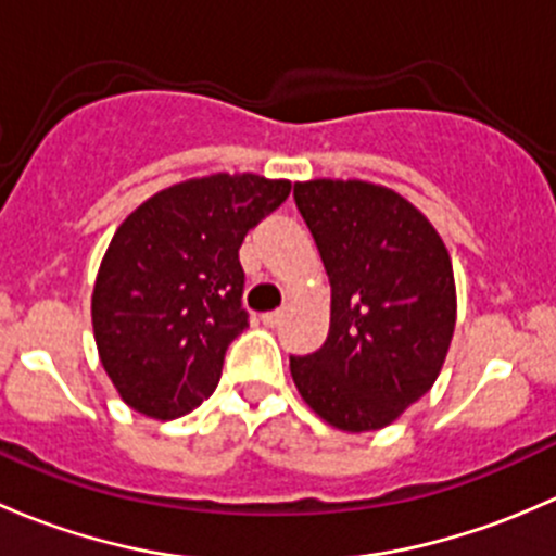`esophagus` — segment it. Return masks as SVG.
<instances>
[{"instance_id": "34e87169", "label": "esophagus", "mask_w": 556, "mask_h": 556, "mask_svg": "<svg viewBox=\"0 0 556 556\" xmlns=\"http://www.w3.org/2000/svg\"><path fill=\"white\" fill-rule=\"evenodd\" d=\"M282 317H285V309H274V312H266V314H263V323H266V325H271V328H274V325H279V323H282Z\"/></svg>"}]
</instances>
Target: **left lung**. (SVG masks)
Masks as SVG:
<instances>
[{
    "label": "left lung",
    "instance_id": "obj_1",
    "mask_svg": "<svg viewBox=\"0 0 556 556\" xmlns=\"http://www.w3.org/2000/svg\"><path fill=\"white\" fill-rule=\"evenodd\" d=\"M330 279V330L290 374L306 406L344 433L382 430L439 379L457 323L452 257L433 223L363 179L295 182Z\"/></svg>",
    "mask_w": 556,
    "mask_h": 556
}]
</instances>
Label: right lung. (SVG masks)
<instances>
[{
  "mask_svg": "<svg viewBox=\"0 0 556 556\" xmlns=\"http://www.w3.org/2000/svg\"><path fill=\"white\" fill-rule=\"evenodd\" d=\"M290 195V179L193 177L159 190L117 226L91 295L106 377L134 412L177 419L220 382L247 328L239 247Z\"/></svg>",
  "mask_w": 556,
  "mask_h": 556,
  "instance_id": "1",
  "label": "right lung"
}]
</instances>
